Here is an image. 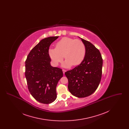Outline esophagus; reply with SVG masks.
Listing matches in <instances>:
<instances>
[{
  "instance_id": "1",
  "label": "esophagus",
  "mask_w": 129,
  "mask_h": 129,
  "mask_svg": "<svg viewBox=\"0 0 129 129\" xmlns=\"http://www.w3.org/2000/svg\"><path fill=\"white\" fill-rule=\"evenodd\" d=\"M62 71H63V74H65V73L66 72V71L65 70H64V69H63L62 70Z\"/></svg>"
}]
</instances>
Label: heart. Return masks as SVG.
<instances>
[{"instance_id":"b5f03b06","label":"heart","mask_w":129,"mask_h":129,"mask_svg":"<svg viewBox=\"0 0 129 129\" xmlns=\"http://www.w3.org/2000/svg\"><path fill=\"white\" fill-rule=\"evenodd\" d=\"M86 46L80 40L65 37L55 44V48L49 49L48 53L55 65L61 62L64 56L65 66H76L83 61L86 55Z\"/></svg>"}]
</instances>
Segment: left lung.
I'll return each mask as SVG.
<instances>
[{"instance_id":"1","label":"left lung","mask_w":129,"mask_h":129,"mask_svg":"<svg viewBox=\"0 0 129 129\" xmlns=\"http://www.w3.org/2000/svg\"><path fill=\"white\" fill-rule=\"evenodd\" d=\"M85 45V57L80 65L68 71V89L78 98L87 97L98 88L102 75L103 58L100 52L93 44L81 38Z\"/></svg>"}]
</instances>
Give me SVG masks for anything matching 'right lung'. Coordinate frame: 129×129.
<instances>
[{"mask_svg":"<svg viewBox=\"0 0 129 129\" xmlns=\"http://www.w3.org/2000/svg\"><path fill=\"white\" fill-rule=\"evenodd\" d=\"M58 36L42 40L31 50L25 62V76L28 90L38 102L49 104L56 98V87L63 76L61 69L51 66L48 51Z\"/></svg>","mask_w":129,"mask_h":129,"instance_id":"right-lung-1","label":"right lung"}]
</instances>
